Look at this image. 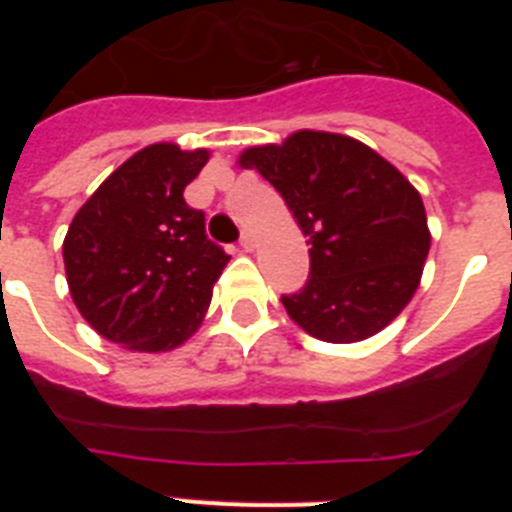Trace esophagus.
<instances>
[{
    "label": "esophagus",
    "instance_id": "1",
    "mask_svg": "<svg viewBox=\"0 0 512 512\" xmlns=\"http://www.w3.org/2000/svg\"><path fill=\"white\" fill-rule=\"evenodd\" d=\"M241 248L243 251H253V248H256V235H253L251 230H246V233L241 235Z\"/></svg>",
    "mask_w": 512,
    "mask_h": 512
}]
</instances>
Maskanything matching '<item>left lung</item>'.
I'll list each match as a JSON object with an SVG mask.
<instances>
[{"mask_svg": "<svg viewBox=\"0 0 512 512\" xmlns=\"http://www.w3.org/2000/svg\"><path fill=\"white\" fill-rule=\"evenodd\" d=\"M282 194L310 243V279L282 297L312 338L356 343L377 336L418 289L431 251L420 192L361 140L297 130L238 156Z\"/></svg>", "mask_w": 512, "mask_h": 512, "instance_id": "obj_1", "label": "left lung"}]
</instances>
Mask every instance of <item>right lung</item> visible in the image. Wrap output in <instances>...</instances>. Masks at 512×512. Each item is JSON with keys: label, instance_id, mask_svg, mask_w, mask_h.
Segmentation results:
<instances>
[{"label": "right lung", "instance_id": "obj_1", "mask_svg": "<svg viewBox=\"0 0 512 512\" xmlns=\"http://www.w3.org/2000/svg\"><path fill=\"white\" fill-rule=\"evenodd\" d=\"M210 161L161 140L117 166L63 238L71 300L99 336L138 354H164L197 333L230 261L205 235L184 187Z\"/></svg>", "mask_w": 512, "mask_h": 512}]
</instances>
